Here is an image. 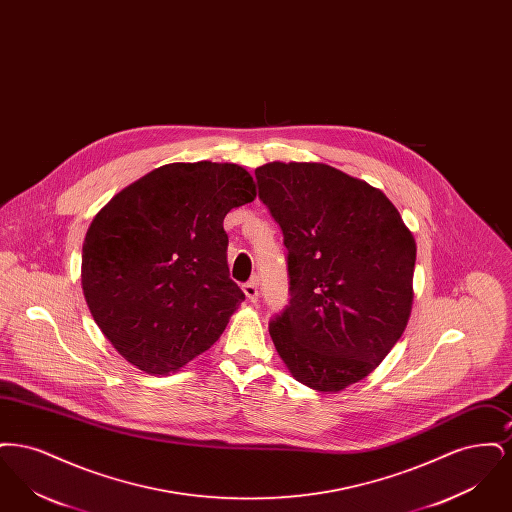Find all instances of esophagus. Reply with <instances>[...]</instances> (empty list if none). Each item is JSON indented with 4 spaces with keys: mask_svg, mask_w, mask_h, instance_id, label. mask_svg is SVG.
<instances>
[{
    "mask_svg": "<svg viewBox=\"0 0 512 512\" xmlns=\"http://www.w3.org/2000/svg\"><path fill=\"white\" fill-rule=\"evenodd\" d=\"M242 288H244V293L247 295V299H249V301H253V303H255V301L259 299V288H257V280H249V282L244 284Z\"/></svg>",
    "mask_w": 512,
    "mask_h": 512,
    "instance_id": "obj_1",
    "label": "esophagus"
}]
</instances>
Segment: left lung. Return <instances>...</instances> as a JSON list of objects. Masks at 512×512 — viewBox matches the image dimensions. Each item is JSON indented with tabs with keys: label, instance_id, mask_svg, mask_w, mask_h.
I'll return each mask as SVG.
<instances>
[{
	"label": "left lung",
	"instance_id": "1",
	"mask_svg": "<svg viewBox=\"0 0 512 512\" xmlns=\"http://www.w3.org/2000/svg\"><path fill=\"white\" fill-rule=\"evenodd\" d=\"M282 228L290 303L268 332L293 378L341 391L384 361L413 307L416 244L378 188L322 163L255 169Z\"/></svg>",
	"mask_w": 512,
	"mask_h": 512
}]
</instances>
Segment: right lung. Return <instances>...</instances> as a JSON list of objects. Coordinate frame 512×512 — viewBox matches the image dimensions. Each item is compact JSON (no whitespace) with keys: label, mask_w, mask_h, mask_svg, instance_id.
Wrapping results in <instances>:
<instances>
[{"label":"right lung","mask_w":512,"mask_h":512,"mask_svg":"<svg viewBox=\"0 0 512 512\" xmlns=\"http://www.w3.org/2000/svg\"><path fill=\"white\" fill-rule=\"evenodd\" d=\"M255 199L234 163H171L126 186L92 220L82 290L130 365L165 376L219 340L244 292L226 263V213Z\"/></svg>","instance_id":"obj_1"}]
</instances>
